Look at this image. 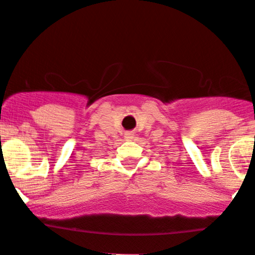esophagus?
I'll return each mask as SVG.
<instances>
[{
  "label": "esophagus",
  "instance_id": "obj_1",
  "mask_svg": "<svg viewBox=\"0 0 255 255\" xmlns=\"http://www.w3.org/2000/svg\"><path fill=\"white\" fill-rule=\"evenodd\" d=\"M133 137V135L131 132H127L125 133V138H127V140H131V138Z\"/></svg>",
  "mask_w": 255,
  "mask_h": 255
}]
</instances>
